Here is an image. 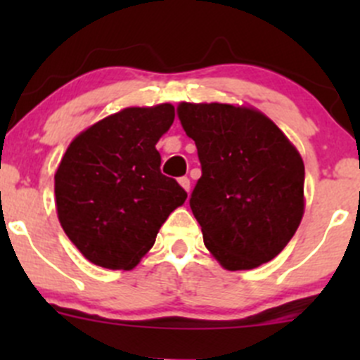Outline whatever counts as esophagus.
Returning <instances> with one entry per match:
<instances>
[{
  "instance_id": "1",
  "label": "esophagus",
  "mask_w": 360,
  "mask_h": 360,
  "mask_svg": "<svg viewBox=\"0 0 360 360\" xmlns=\"http://www.w3.org/2000/svg\"><path fill=\"white\" fill-rule=\"evenodd\" d=\"M179 184H181V186L184 188V190H186V191H190V188H191V183H190V179H188L186 176H184V177H179Z\"/></svg>"
}]
</instances>
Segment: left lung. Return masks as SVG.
<instances>
[{"label":"left lung","mask_w":360,"mask_h":360,"mask_svg":"<svg viewBox=\"0 0 360 360\" xmlns=\"http://www.w3.org/2000/svg\"><path fill=\"white\" fill-rule=\"evenodd\" d=\"M177 116L202 165L190 207L205 248L231 271L271 261L304 212V165L297 150L252 108L181 103Z\"/></svg>","instance_id":"8db88e82"}]
</instances>
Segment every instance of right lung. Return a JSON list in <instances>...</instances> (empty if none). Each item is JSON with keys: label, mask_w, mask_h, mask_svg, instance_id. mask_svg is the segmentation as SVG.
<instances>
[{"label": "right lung", "mask_w": 360, "mask_h": 360, "mask_svg": "<svg viewBox=\"0 0 360 360\" xmlns=\"http://www.w3.org/2000/svg\"><path fill=\"white\" fill-rule=\"evenodd\" d=\"M172 104L125 108L72 139L56 172L60 226L97 266L132 270L188 193L160 170Z\"/></svg>", "instance_id": "add662e5"}]
</instances>
